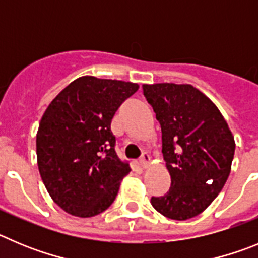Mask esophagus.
<instances>
[{"label":"esophagus","mask_w":258,"mask_h":258,"mask_svg":"<svg viewBox=\"0 0 258 258\" xmlns=\"http://www.w3.org/2000/svg\"><path fill=\"white\" fill-rule=\"evenodd\" d=\"M139 163H140V166L143 167V168H148V166L150 164V155L146 152L143 153V154H141V158L139 159Z\"/></svg>","instance_id":"obj_1"}]
</instances>
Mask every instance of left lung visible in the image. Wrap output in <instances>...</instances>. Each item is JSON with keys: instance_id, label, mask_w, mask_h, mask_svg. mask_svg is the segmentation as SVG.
<instances>
[{"instance_id": "obj_1", "label": "left lung", "mask_w": 258, "mask_h": 258, "mask_svg": "<svg viewBox=\"0 0 258 258\" xmlns=\"http://www.w3.org/2000/svg\"><path fill=\"white\" fill-rule=\"evenodd\" d=\"M162 130L171 186L150 203L172 220L191 219L219 196L230 175L235 143L217 106L191 85H144Z\"/></svg>"}]
</instances>
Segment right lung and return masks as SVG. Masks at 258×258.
<instances>
[{"label": "right lung", "mask_w": 258, "mask_h": 258, "mask_svg": "<svg viewBox=\"0 0 258 258\" xmlns=\"http://www.w3.org/2000/svg\"><path fill=\"white\" fill-rule=\"evenodd\" d=\"M136 83L81 77L46 109L37 132V163L51 198L78 217H92L114 202L131 171L115 152L110 124Z\"/></svg>", "instance_id": "1"}]
</instances>
